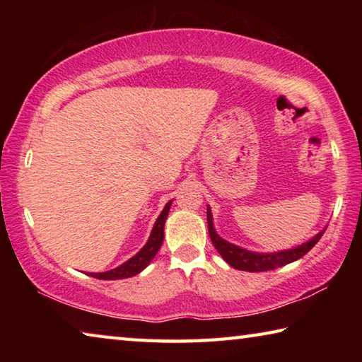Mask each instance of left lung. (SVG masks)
<instances>
[{
  "label": "left lung",
  "instance_id": "1",
  "mask_svg": "<svg viewBox=\"0 0 362 362\" xmlns=\"http://www.w3.org/2000/svg\"><path fill=\"white\" fill-rule=\"evenodd\" d=\"M207 228H209V236L214 247H216L217 252L223 257V260L233 268L243 269V272H250V273L268 272V269L284 267L287 263L302 259L306 252H310L311 247H315V244L321 240L324 231H326V228L321 230L316 236L311 238L310 241L300 244V246L293 249L279 250V252H272V254H260V252H250L247 249L235 246V244H231L228 241H225L223 238H220L217 235L216 228H214L211 207H207Z\"/></svg>",
  "mask_w": 362,
  "mask_h": 362
}]
</instances>
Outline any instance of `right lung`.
I'll return each instance as SVG.
<instances>
[{"label": "right lung", "mask_w": 362, "mask_h": 362, "mask_svg": "<svg viewBox=\"0 0 362 362\" xmlns=\"http://www.w3.org/2000/svg\"><path fill=\"white\" fill-rule=\"evenodd\" d=\"M170 204H173V201H169V203L164 206L163 212L159 214V217L156 218L155 226H153L148 241H146L145 246L140 249L132 259L124 262L118 268L108 269V272L88 273L89 276L97 278V279H124V278L136 276V274L142 272L144 268L148 267V263L153 260V257L156 255V252L164 241V223H166V217L169 214Z\"/></svg>", "instance_id": "right-lung-1"}]
</instances>
